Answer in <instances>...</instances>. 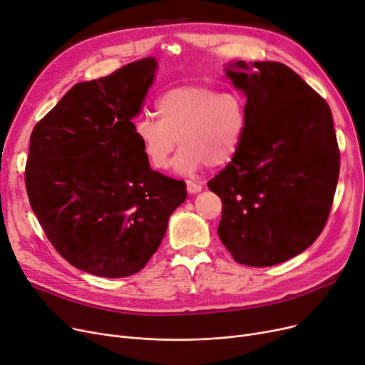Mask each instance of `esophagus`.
I'll list each match as a JSON object with an SVG mask.
<instances>
[{
  "instance_id": "34e87169",
  "label": "esophagus",
  "mask_w": 365,
  "mask_h": 365,
  "mask_svg": "<svg viewBox=\"0 0 365 365\" xmlns=\"http://www.w3.org/2000/svg\"><path fill=\"white\" fill-rule=\"evenodd\" d=\"M186 189H187V192L190 194V195H194V194H198V192H201L202 190V186H201V183H195V182H187L186 183Z\"/></svg>"
}]
</instances>
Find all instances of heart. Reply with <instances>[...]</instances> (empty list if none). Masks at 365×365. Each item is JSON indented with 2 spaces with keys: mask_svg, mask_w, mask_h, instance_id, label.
Wrapping results in <instances>:
<instances>
[{
  "mask_svg": "<svg viewBox=\"0 0 365 365\" xmlns=\"http://www.w3.org/2000/svg\"><path fill=\"white\" fill-rule=\"evenodd\" d=\"M155 109L158 120L143 115L133 125L134 139L153 170L167 168L178 139L179 173H192L205 164L222 167L242 145L247 105L234 90L204 84L173 87L160 96Z\"/></svg>",
  "mask_w": 365,
  "mask_h": 365,
  "instance_id": "heart-1",
  "label": "heart"
}]
</instances>
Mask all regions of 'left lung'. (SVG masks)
I'll list each match as a JSON object with an SVG mask.
<instances>
[{"mask_svg":"<svg viewBox=\"0 0 365 365\" xmlns=\"http://www.w3.org/2000/svg\"><path fill=\"white\" fill-rule=\"evenodd\" d=\"M225 71L247 98V130L207 183L223 202L217 234L235 262L272 266L304 252L327 223L340 170L331 110L279 62Z\"/></svg>","mask_w":365,"mask_h":365,"instance_id":"1","label":"left lung"}]
</instances>
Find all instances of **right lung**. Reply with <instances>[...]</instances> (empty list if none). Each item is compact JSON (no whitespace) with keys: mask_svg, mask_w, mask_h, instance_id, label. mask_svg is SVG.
I'll return each instance as SVG.
<instances>
[{"mask_svg":"<svg viewBox=\"0 0 365 365\" xmlns=\"http://www.w3.org/2000/svg\"><path fill=\"white\" fill-rule=\"evenodd\" d=\"M153 57L75 84L31 134L25 183L53 247L76 269L130 277L165 235L186 185L153 171L134 139Z\"/></svg>","mask_w":365,"mask_h":365,"instance_id":"1","label":"right lung"}]
</instances>
